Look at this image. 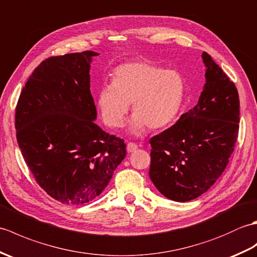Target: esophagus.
I'll return each mask as SVG.
<instances>
[{
  "mask_svg": "<svg viewBox=\"0 0 257 257\" xmlns=\"http://www.w3.org/2000/svg\"><path fill=\"white\" fill-rule=\"evenodd\" d=\"M138 148H139L138 144L132 143V142H131V143H127V145H126V150H127L128 153H133V152L138 150Z\"/></svg>",
  "mask_w": 257,
  "mask_h": 257,
  "instance_id": "1",
  "label": "esophagus"
}]
</instances>
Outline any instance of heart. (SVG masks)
Instances as JSON below:
<instances>
[{
	"label": "heart",
	"instance_id": "1",
	"mask_svg": "<svg viewBox=\"0 0 257 257\" xmlns=\"http://www.w3.org/2000/svg\"><path fill=\"white\" fill-rule=\"evenodd\" d=\"M186 96V81L178 70L165 69L151 61H134L118 66L112 82L104 83L96 94V105L103 122L121 127L133 103L131 132L140 134L172 124Z\"/></svg>",
	"mask_w": 257,
	"mask_h": 257
}]
</instances>
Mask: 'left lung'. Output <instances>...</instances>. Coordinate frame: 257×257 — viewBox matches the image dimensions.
Instances as JSON below:
<instances>
[{"instance_id":"left-lung-1","label":"left lung","mask_w":257,"mask_h":257,"mask_svg":"<svg viewBox=\"0 0 257 257\" xmlns=\"http://www.w3.org/2000/svg\"><path fill=\"white\" fill-rule=\"evenodd\" d=\"M202 59L206 83L198 104L150 141L151 180L162 195L177 202L209 190L224 172L238 134L235 84L206 51Z\"/></svg>"}]
</instances>
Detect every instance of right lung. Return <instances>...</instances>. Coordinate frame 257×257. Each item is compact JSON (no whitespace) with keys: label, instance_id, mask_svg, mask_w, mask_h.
Listing matches in <instances>:
<instances>
[{"label":"right lung","instance_id":"add662e5","mask_svg":"<svg viewBox=\"0 0 257 257\" xmlns=\"http://www.w3.org/2000/svg\"><path fill=\"white\" fill-rule=\"evenodd\" d=\"M98 55L88 50L44 60L16 105V139L25 163L37 184L62 203L93 200L126 156L124 141L93 122L89 72Z\"/></svg>","mask_w":257,"mask_h":257}]
</instances>
